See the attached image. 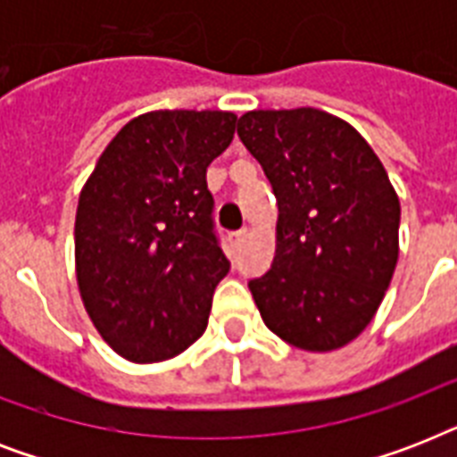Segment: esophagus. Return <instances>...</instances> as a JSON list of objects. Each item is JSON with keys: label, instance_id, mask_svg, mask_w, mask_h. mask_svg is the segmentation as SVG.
<instances>
[{"label": "esophagus", "instance_id": "esophagus-1", "mask_svg": "<svg viewBox=\"0 0 457 457\" xmlns=\"http://www.w3.org/2000/svg\"><path fill=\"white\" fill-rule=\"evenodd\" d=\"M246 237H249V229H237V232H232V235H229V244H232V249H239Z\"/></svg>", "mask_w": 457, "mask_h": 457}]
</instances>
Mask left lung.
<instances>
[{"instance_id":"1","label":"left lung","mask_w":457,"mask_h":457,"mask_svg":"<svg viewBox=\"0 0 457 457\" xmlns=\"http://www.w3.org/2000/svg\"><path fill=\"white\" fill-rule=\"evenodd\" d=\"M237 135L278 199L275 258L251 279L282 341L327 353L375 318L398 261V194L361 132L327 111H249Z\"/></svg>"}]
</instances>
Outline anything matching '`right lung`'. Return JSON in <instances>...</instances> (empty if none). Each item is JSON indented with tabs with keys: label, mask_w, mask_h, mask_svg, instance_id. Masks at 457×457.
I'll return each instance as SVG.
<instances>
[{
	"label": "right lung",
	"mask_w": 457,
	"mask_h": 457,
	"mask_svg": "<svg viewBox=\"0 0 457 457\" xmlns=\"http://www.w3.org/2000/svg\"><path fill=\"white\" fill-rule=\"evenodd\" d=\"M229 111H149L96 161L75 213V278L102 339L125 361L161 362L208 325L229 270L213 232L206 168L235 137Z\"/></svg>",
	"instance_id": "1"
}]
</instances>
